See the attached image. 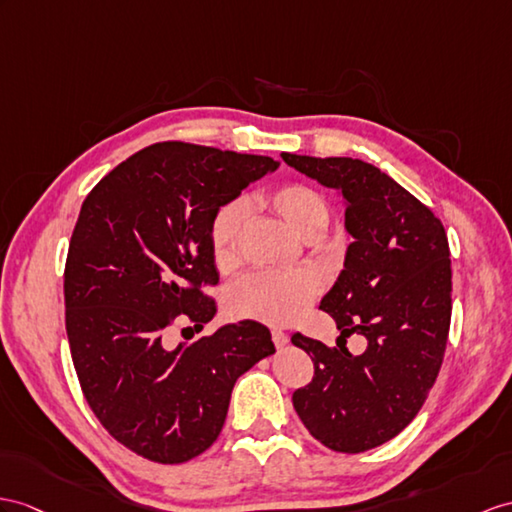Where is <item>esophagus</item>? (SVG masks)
<instances>
[{
    "instance_id": "esophagus-1",
    "label": "esophagus",
    "mask_w": 512,
    "mask_h": 512,
    "mask_svg": "<svg viewBox=\"0 0 512 512\" xmlns=\"http://www.w3.org/2000/svg\"><path fill=\"white\" fill-rule=\"evenodd\" d=\"M271 341H273V345L278 347V350H282V347H284L286 343H289V334L278 330V328H273V330H271Z\"/></svg>"
}]
</instances>
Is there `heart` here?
<instances>
[{"label": "heart", "instance_id": "obj_1", "mask_svg": "<svg viewBox=\"0 0 512 512\" xmlns=\"http://www.w3.org/2000/svg\"><path fill=\"white\" fill-rule=\"evenodd\" d=\"M258 204L282 219L295 236L315 241L328 228L330 206L319 191L306 184H284L258 197ZM249 213L243 202H230L217 210L210 223V254L221 271L239 263ZM319 293V280L308 271L276 273L254 271L234 282L228 291V310L234 317L265 323H291L304 313Z\"/></svg>", "mask_w": 512, "mask_h": 512}]
</instances>
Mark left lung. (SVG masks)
<instances>
[{
  "label": "left lung",
  "mask_w": 512,
  "mask_h": 512,
  "mask_svg": "<svg viewBox=\"0 0 512 512\" xmlns=\"http://www.w3.org/2000/svg\"><path fill=\"white\" fill-rule=\"evenodd\" d=\"M282 158L345 197L354 241L319 308L341 339H367V350L352 356L295 332L291 341L313 358L315 376L293 393V406L319 443L360 454L400 434L439 376L452 319L450 245L441 219L369 162Z\"/></svg>",
  "instance_id": "left-lung-1"
}]
</instances>
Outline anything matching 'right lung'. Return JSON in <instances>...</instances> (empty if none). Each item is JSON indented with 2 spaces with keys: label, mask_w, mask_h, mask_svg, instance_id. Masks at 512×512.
I'll list each match as a JSON object with an SVG mask.
<instances>
[{
  "label": "right lung",
  "mask_w": 512,
  "mask_h": 512,
  "mask_svg": "<svg viewBox=\"0 0 512 512\" xmlns=\"http://www.w3.org/2000/svg\"><path fill=\"white\" fill-rule=\"evenodd\" d=\"M278 167L269 156L154 143L86 195L65 265V323L82 393L128 450L186 463L217 441L236 378L276 352L258 321L169 350L173 323L215 317L210 223Z\"/></svg>",
  "instance_id": "1"
}]
</instances>
